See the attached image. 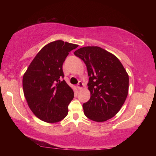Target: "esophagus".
Returning a JSON list of instances; mask_svg holds the SVG:
<instances>
[{"label":"esophagus","instance_id":"obj_1","mask_svg":"<svg viewBox=\"0 0 156 156\" xmlns=\"http://www.w3.org/2000/svg\"><path fill=\"white\" fill-rule=\"evenodd\" d=\"M83 86H84L83 83H82L81 81H79L78 84H77V88H78V89H83Z\"/></svg>","mask_w":156,"mask_h":156}]
</instances>
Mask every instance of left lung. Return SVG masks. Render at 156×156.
Wrapping results in <instances>:
<instances>
[{"instance_id":"obj_1","label":"left lung","mask_w":156,"mask_h":156,"mask_svg":"<svg viewBox=\"0 0 156 156\" xmlns=\"http://www.w3.org/2000/svg\"><path fill=\"white\" fill-rule=\"evenodd\" d=\"M85 63L91 97L83 105L89 119L101 122L117 114L127 97L129 75L119 59L97 46L84 47L74 52Z\"/></svg>"}]
</instances>
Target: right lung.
<instances>
[{
	"instance_id": "obj_1",
	"label": "right lung",
	"mask_w": 156,
	"mask_h": 156,
	"mask_svg": "<svg viewBox=\"0 0 156 156\" xmlns=\"http://www.w3.org/2000/svg\"><path fill=\"white\" fill-rule=\"evenodd\" d=\"M78 44L56 41L46 44L30 63L23 78L24 96L37 118L49 123L67 116L68 105L73 98V89L65 80L62 64Z\"/></svg>"
}]
</instances>
